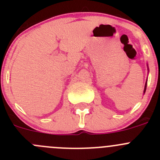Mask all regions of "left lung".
<instances>
[{
	"instance_id": "obj_1",
	"label": "left lung",
	"mask_w": 160,
	"mask_h": 160,
	"mask_svg": "<svg viewBox=\"0 0 160 160\" xmlns=\"http://www.w3.org/2000/svg\"><path fill=\"white\" fill-rule=\"evenodd\" d=\"M148 67V65H147ZM148 71H149V67H148ZM146 86H147V80H146V84H145V88H144V91H143V93H146Z\"/></svg>"
}]
</instances>
